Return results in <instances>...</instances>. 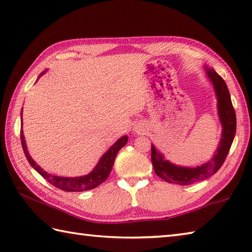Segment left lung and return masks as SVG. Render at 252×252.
<instances>
[{
    "mask_svg": "<svg viewBox=\"0 0 252 252\" xmlns=\"http://www.w3.org/2000/svg\"><path fill=\"white\" fill-rule=\"evenodd\" d=\"M205 69L217 94L219 118H220L223 129L221 141L216 151V155L210 161L192 168L173 164L169 160H165L162 154H160L156 147L152 145V162L155 173L168 183L189 185L195 182L210 178L222 167L234 141L235 133H236V114H235L226 83L213 69L208 67Z\"/></svg>",
    "mask_w": 252,
    "mask_h": 252,
    "instance_id": "left-lung-1",
    "label": "left lung"
}]
</instances>
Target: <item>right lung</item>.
<instances>
[{
	"instance_id": "obj_1",
	"label": "right lung",
	"mask_w": 252,
	"mask_h": 252,
	"mask_svg": "<svg viewBox=\"0 0 252 252\" xmlns=\"http://www.w3.org/2000/svg\"><path fill=\"white\" fill-rule=\"evenodd\" d=\"M44 72L41 73V76ZM21 116H23V111H21ZM21 126H23V118H21ZM20 140H21V145H23V149L25 153V156L28 160L31 167L33 168L37 173L43 176V178L50 182L52 185H54L57 189L65 191H84L89 189H93L95 187L100 185L103 182H105L108 178L110 171L112 169V165H114L115 159L118 152L126 145L127 142V136H122L118 140L114 145H112L106 154L103 155V157L99 159L98 163L96 164V167L93 169L91 173L83 175V176H78V178H63V176H57L49 174L45 171H43L40 165H37L34 160L30 157V155L27 151V145L24 136L23 129L20 130Z\"/></svg>"
}]
</instances>
